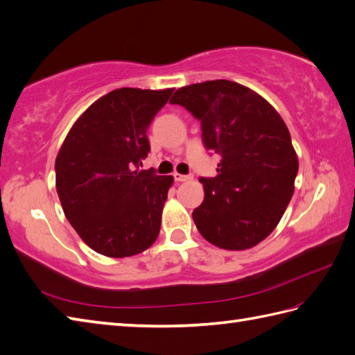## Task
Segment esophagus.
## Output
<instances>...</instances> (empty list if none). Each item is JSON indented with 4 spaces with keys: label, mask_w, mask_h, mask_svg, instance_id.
<instances>
[{
    "label": "esophagus",
    "mask_w": 355,
    "mask_h": 355,
    "mask_svg": "<svg viewBox=\"0 0 355 355\" xmlns=\"http://www.w3.org/2000/svg\"><path fill=\"white\" fill-rule=\"evenodd\" d=\"M175 180L176 182H188V180H191L193 176L191 175H180V173H175Z\"/></svg>",
    "instance_id": "esophagus-1"
}]
</instances>
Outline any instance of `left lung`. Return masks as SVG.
<instances>
[{"label": "left lung", "instance_id": "left-lung-1", "mask_svg": "<svg viewBox=\"0 0 355 355\" xmlns=\"http://www.w3.org/2000/svg\"><path fill=\"white\" fill-rule=\"evenodd\" d=\"M170 103L198 118L205 147L222 156L217 176L200 179L205 198L193 220L202 237L226 250L257 246L295 191L299 162L284 120L259 94L231 80L184 86Z\"/></svg>", "mask_w": 355, "mask_h": 355}]
</instances>
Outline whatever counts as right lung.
<instances>
[{
  "label": "right lung",
  "instance_id": "obj_1",
  "mask_svg": "<svg viewBox=\"0 0 355 355\" xmlns=\"http://www.w3.org/2000/svg\"><path fill=\"white\" fill-rule=\"evenodd\" d=\"M175 88H120L86 109L56 157V190L65 217L88 246L111 258L148 249L161 231L173 176L139 170L147 128Z\"/></svg>",
  "mask_w": 355,
  "mask_h": 355
}]
</instances>
